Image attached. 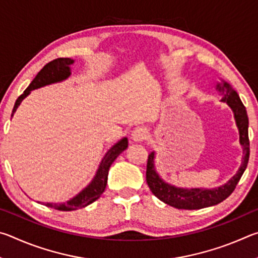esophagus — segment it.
<instances>
[{"label":"esophagus","mask_w":258,"mask_h":258,"mask_svg":"<svg viewBox=\"0 0 258 258\" xmlns=\"http://www.w3.org/2000/svg\"><path fill=\"white\" fill-rule=\"evenodd\" d=\"M148 137V131L146 127H142V126H138L132 131V134H131V139L133 140L134 142H141L145 141Z\"/></svg>","instance_id":"obj_1"}]
</instances>
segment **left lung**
Here are the masks:
<instances>
[{
	"label": "left lung",
	"mask_w": 258,
	"mask_h": 258,
	"mask_svg": "<svg viewBox=\"0 0 258 258\" xmlns=\"http://www.w3.org/2000/svg\"><path fill=\"white\" fill-rule=\"evenodd\" d=\"M216 90L223 94L221 101L226 102L232 109L234 119L239 130V141L242 146L243 157L238 172L225 184L214 189H183L168 184L161 178L155 168V151L148 157L147 161V183L150 190L161 202L177 209H200L214 206L223 202L232 194L241 178L249 159V138H248V116L246 108L240 100L238 93L229 83L223 81L222 84L217 83Z\"/></svg>",
	"instance_id": "1"
}]
</instances>
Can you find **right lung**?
I'll return each instance as SVG.
<instances>
[{"label": "right lung", "mask_w": 258, "mask_h": 258, "mask_svg": "<svg viewBox=\"0 0 258 258\" xmlns=\"http://www.w3.org/2000/svg\"><path fill=\"white\" fill-rule=\"evenodd\" d=\"M74 63V60L71 58H58L50 61L49 63H46L43 67L36 77L34 78L30 83L29 86L24 91V93L17 99L15 103L14 110H12L11 117L14 116L17 108L20 106V103L23 100L27 97V95L32 92L33 90L40 89L42 86L53 84V83L62 82L71 76V64ZM128 146L127 138H123L119 140L118 142L115 143L110 149L107 151V154L104 155L103 159L99 165V168L93 180L89 183V185L84 187L80 194L76 195L75 197L69 199L66 203L61 204H53V203H45L44 205L47 207L58 209V211L68 212V211H75V209L85 207L87 205L92 204L95 200L100 198V196L103 194L104 189L107 185L108 180V172L110 168L111 164L113 163L117 157H118L121 152H123Z\"/></svg>", "instance_id": "add662e5"}]
</instances>
